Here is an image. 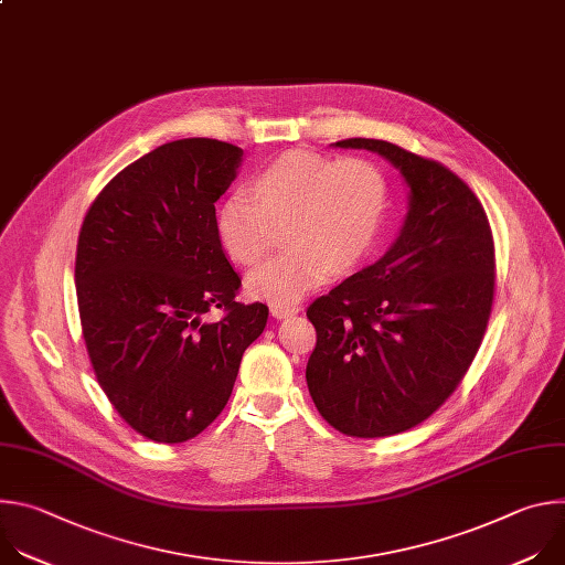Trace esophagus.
I'll use <instances>...</instances> for the list:
<instances>
[{
  "label": "esophagus",
  "instance_id": "esophagus-1",
  "mask_svg": "<svg viewBox=\"0 0 565 565\" xmlns=\"http://www.w3.org/2000/svg\"><path fill=\"white\" fill-rule=\"evenodd\" d=\"M301 308L299 306H295V303H290V306H273L270 308V312H273V317L275 319H286V317H292V315H297Z\"/></svg>",
  "mask_w": 565,
  "mask_h": 565
}]
</instances>
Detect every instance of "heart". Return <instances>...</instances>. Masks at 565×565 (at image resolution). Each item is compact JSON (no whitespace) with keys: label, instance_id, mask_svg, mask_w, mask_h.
Returning <instances> with one entry per match:
<instances>
[{"label":"heart","instance_id":"b5f03b06","mask_svg":"<svg viewBox=\"0 0 565 565\" xmlns=\"http://www.w3.org/2000/svg\"><path fill=\"white\" fill-rule=\"evenodd\" d=\"M250 194L234 192L216 210V234L227 257L253 268L286 227L288 255L248 279V292L275 306L297 303L331 273L360 268L380 244L388 216V183L366 158L335 160L292 149L250 181Z\"/></svg>","mask_w":565,"mask_h":565}]
</instances>
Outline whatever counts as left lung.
Returning <instances> with one entry per match:
<instances>
[{
  "instance_id": "1",
  "label": "left lung",
  "mask_w": 565,
  "mask_h": 565,
  "mask_svg": "<svg viewBox=\"0 0 565 565\" xmlns=\"http://www.w3.org/2000/svg\"><path fill=\"white\" fill-rule=\"evenodd\" d=\"M333 147L380 153L409 188L384 257L306 310L317 412L347 436L384 438L427 420L465 377L492 312L494 238L480 201L436 160L375 138Z\"/></svg>"
}]
</instances>
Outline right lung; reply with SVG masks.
Here are the masks:
<instances>
[{
  "instance_id": "1",
  "label": "right lung",
  "mask_w": 565,
  "mask_h": 565,
  "mask_svg": "<svg viewBox=\"0 0 565 565\" xmlns=\"http://www.w3.org/2000/svg\"><path fill=\"white\" fill-rule=\"evenodd\" d=\"M244 149L212 138L166 142L116 174L77 238L75 292L98 384L153 443L199 436L227 405L266 303L241 286L216 234L214 203ZM223 307L226 317L204 315Z\"/></svg>"
}]
</instances>
